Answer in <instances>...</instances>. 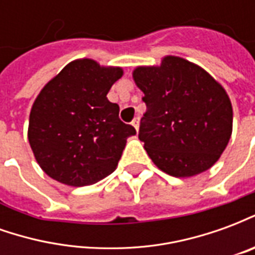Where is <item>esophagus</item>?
Returning a JSON list of instances; mask_svg holds the SVG:
<instances>
[{
	"mask_svg": "<svg viewBox=\"0 0 255 255\" xmlns=\"http://www.w3.org/2000/svg\"><path fill=\"white\" fill-rule=\"evenodd\" d=\"M132 126L135 127V129L138 131V129H139V117H135V119H133Z\"/></svg>",
	"mask_w": 255,
	"mask_h": 255,
	"instance_id": "esophagus-1",
	"label": "esophagus"
}]
</instances>
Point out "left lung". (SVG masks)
<instances>
[{"label": "left lung", "instance_id": "1", "mask_svg": "<svg viewBox=\"0 0 255 255\" xmlns=\"http://www.w3.org/2000/svg\"><path fill=\"white\" fill-rule=\"evenodd\" d=\"M132 78L147 111L139 139L157 168L190 177L217 162L232 133V105L225 89L203 68L177 56L136 67Z\"/></svg>", "mask_w": 255, "mask_h": 255}]
</instances>
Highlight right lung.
Masks as SVG:
<instances>
[{"label":"right lung","mask_w":255,"mask_h":255,"mask_svg":"<svg viewBox=\"0 0 255 255\" xmlns=\"http://www.w3.org/2000/svg\"><path fill=\"white\" fill-rule=\"evenodd\" d=\"M122 76L123 68L79 58L45 84L31 108L28 142L47 176L82 187L116 169L127 138L136 133L106 98Z\"/></svg>","instance_id":"add662e5"}]
</instances>
